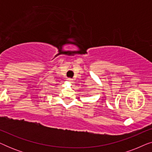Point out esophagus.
<instances>
[{
	"mask_svg": "<svg viewBox=\"0 0 152 152\" xmlns=\"http://www.w3.org/2000/svg\"><path fill=\"white\" fill-rule=\"evenodd\" d=\"M67 80H68L69 82H72V79H71V78H68Z\"/></svg>",
	"mask_w": 152,
	"mask_h": 152,
	"instance_id": "1",
	"label": "esophagus"
}]
</instances>
